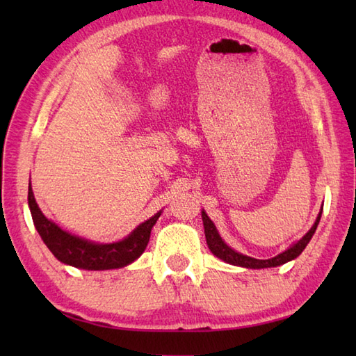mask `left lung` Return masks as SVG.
I'll return each instance as SVG.
<instances>
[{
  "label": "left lung",
  "mask_w": 356,
  "mask_h": 356,
  "mask_svg": "<svg viewBox=\"0 0 356 356\" xmlns=\"http://www.w3.org/2000/svg\"><path fill=\"white\" fill-rule=\"evenodd\" d=\"M321 213H323V207L320 209L318 216H316V220L312 225V228L309 229L303 237H301L298 241H295V243H292L287 249H284L282 254L272 257V259H268V260L254 259V257H249V255H245L241 252H237L236 249H232L231 246L226 245L225 240L220 237V234H218L216 225L213 223V220H211L208 214L205 213V209L202 211V220H203V228H205V237H207L208 248H209V251L213 252L216 257H218V259L223 260L225 263L234 264V266L248 268V269H264V268L282 266V264L297 259V257L305 251V248L307 246V243L311 241L312 236L315 234L316 226H318V223H320Z\"/></svg>",
  "instance_id": "left-lung-1"
}]
</instances>
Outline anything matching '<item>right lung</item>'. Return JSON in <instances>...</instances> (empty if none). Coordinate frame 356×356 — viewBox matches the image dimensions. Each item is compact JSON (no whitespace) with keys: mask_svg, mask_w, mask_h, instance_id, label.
Masks as SVG:
<instances>
[{"mask_svg":"<svg viewBox=\"0 0 356 356\" xmlns=\"http://www.w3.org/2000/svg\"><path fill=\"white\" fill-rule=\"evenodd\" d=\"M29 208L35 228L50 252L64 264L87 270L119 269L138 260L148 245L151 229L162 214V211H159L122 240L113 243H97L64 231L45 217L35 200L32 185H29Z\"/></svg>","mask_w":356,"mask_h":356,"instance_id":"add662e5","label":"right lung"}]
</instances>
